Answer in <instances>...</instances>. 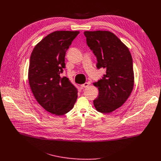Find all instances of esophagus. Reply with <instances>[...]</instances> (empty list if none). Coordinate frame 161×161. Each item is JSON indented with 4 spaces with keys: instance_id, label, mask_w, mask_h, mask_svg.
Segmentation results:
<instances>
[{
    "instance_id": "obj_1",
    "label": "esophagus",
    "mask_w": 161,
    "mask_h": 161,
    "mask_svg": "<svg viewBox=\"0 0 161 161\" xmlns=\"http://www.w3.org/2000/svg\"><path fill=\"white\" fill-rule=\"evenodd\" d=\"M89 83H88V82H86V83H85L84 84H83V85H81V86L82 87H83V88H86V87H87V86H88V85H89Z\"/></svg>"
}]
</instances>
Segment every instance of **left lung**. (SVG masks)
I'll list each match as a JSON object with an SVG mask.
<instances>
[{
  "mask_svg": "<svg viewBox=\"0 0 161 161\" xmlns=\"http://www.w3.org/2000/svg\"><path fill=\"white\" fill-rule=\"evenodd\" d=\"M88 47L97 58V69L106 70L102 79L94 83L99 96L94 100L96 110L109 113L120 108L134 86L132 58L129 48L109 31H85Z\"/></svg>",
  "mask_w": 161,
  "mask_h": 161,
  "instance_id": "1",
  "label": "left lung"
}]
</instances>
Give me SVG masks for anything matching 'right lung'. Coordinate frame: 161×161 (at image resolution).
Returning <instances> with one entry per match:
<instances>
[{
	"label": "right lung",
	"mask_w": 161,
	"mask_h": 161,
	"mask_svg": "<svg viewBox=\"0 0 161 161\" xmlns=\"http://www.w3.org/2000/svg\"><path fill=\"white\" fill-rule=\"evenodd\" d=\"M79 31H55L34 47L30 58L29 82L38 103L47 111L60 116L71 111L78 90L66 76L65 56Z\"/></svg>",
	"instance_id": "1"
}]
</instances>
